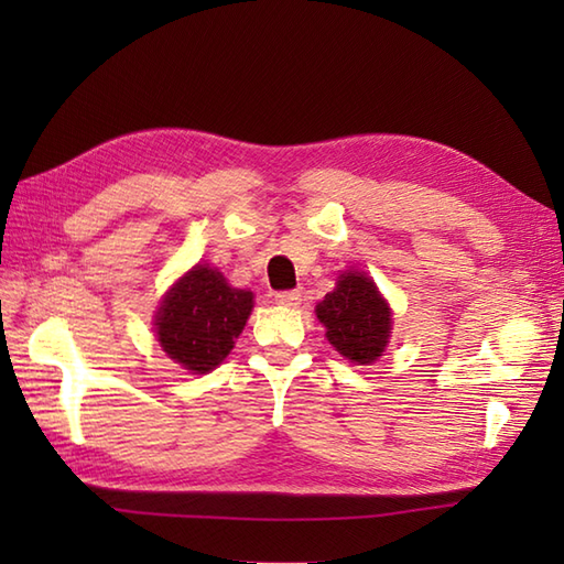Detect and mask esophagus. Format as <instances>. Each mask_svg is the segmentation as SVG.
<instances>
[{"instance_id": "esophagus-1", "label": "esophagus", "mask_w": 564, "mask_h": 564, "mask_svg": "<svg viewBox=\"0 0 564 564\" xmlns=\"http://www.w3.org/2000/svg\"><path fill=\"white\" fill-rule=\"evenodd\" d=\"M273 301H275V305H281V307H297V305H301L303 297L297 291H281V293H275Z\"/></svg>"}]
</instances>
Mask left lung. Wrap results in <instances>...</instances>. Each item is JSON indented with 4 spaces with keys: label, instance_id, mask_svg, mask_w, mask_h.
Masks as SVG:
<instances>
[{
    "label": "left lung",
    "instance_id": "1",
    "mask_svg": "<svg viewBox=\"0 0 564 564\" xmlns=\"http://www.w3.org/2000/svg\"><path fill=\"white\" fill-rule=\"evenodd\" d=\"M329 344L356 366L382 356L392 329V310L364 271H344L337 289L315 307Z\"/></svg>",
    "mask_w": 564,
    "mask_h": 564
}]
</instances>
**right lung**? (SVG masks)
<instances>
[{
	"instance_id": "right-lung-1",
	"label": "right lung",
	"mask_w": 564,
	"mask_h": 564,
	"mask_svg": "<svg viewBox=\"0 0 564 564\" xmlns=\"http://www.w3.org/2000/svg\"><path fill=\"white\" fill-rule=\"evenodd\" d=\"M254 307V293L232 289L225 275L196 263L162 297L154 329L164 354L191 373H210L232 351Z\"/></svg>"
}]
</instances>
